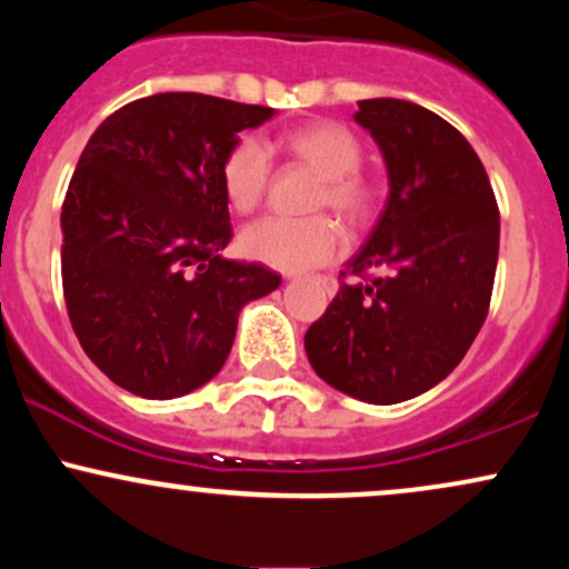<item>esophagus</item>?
Returning a JSON list of instances; mask_svg holds the SVG:
<instances>
[{"instance_id":"34e87169","label":"esophagus","mask_w":569,"mask_h":569,"mask_svg":"<svg viewBox=\"0 0 569 569\" xmlns=\"http://www.w3.org/2000/svg\"><path fill=\"white\" fill-rule=\"evenodd\" d=\"M323 283H326V286H329V289H331V291H335V289H337V280H335V278H323Z\"/></svg>"}]
</instances>
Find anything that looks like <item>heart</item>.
<instances>
[{"instance_id": "obj_1", "label": "heart", "mask_w": 569, "mask_h": 569, "mask_svg": "<svg viewBox=\"0 0 569 569\" xmlns=\"http://www.w3.org/2000/svg\"><path fill=\"white\" fill-rule=\"evenodd\" d=\"M280 149L299 166L318 173L310 211L331 208L348 224H361L375 208L377 189L358 171L363 160L361 139L348 126L335 120H318L293 128L280 139ZM272 179V166L264 147L253 136H240L227 149L219 166L221 192L234 213H251L262 206ZM240 253L253 262L283 272L307 270L331 262L342 248V232L329 217L305 219H262L238 234Z\"/></svg>"}]
</instances>
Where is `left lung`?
<instances>
[{
	"label": "left lung",
	"instance_id": "8db88e82",
	"mask_svg": "<svg viewBox=\"0 0 569 569\" xmlns=\"http://www.w3.org/2000/svg\"><path fill=\"white\" fill-rule=\"evenodd\" d=\"M356 122L380 147L388 202L348 262L367 283H339L307 329L305 350L331 388L388 407L439 385L479 335L498 270L500 211L479 154L430 109L369 98L358 101Z\"/></svg>",
	"mask_w": 569,
	"mask_h": 569
}]
</instances>
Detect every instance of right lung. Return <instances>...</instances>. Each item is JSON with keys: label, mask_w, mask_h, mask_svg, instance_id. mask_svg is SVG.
I'll return each mask as SVG.
<instances>
[{"label": "right lung", "mask_w": 569, "mask_h": 569, "mask_svg": "<svg viewBox=\"0 0 569 569\" xmlns=\"http://www.w3.org/2000/svg\"><path fill=\"white\" fill-rule=\"evenodd\" d=\"M276 109L158 93L109 114L82 149L61 208V276L82 350L141 398H179L219 375L240 310L278 272L224 259L232 238L219 166Z\"/></svg>", "instance_id": "obj_1"}]
</instances>
